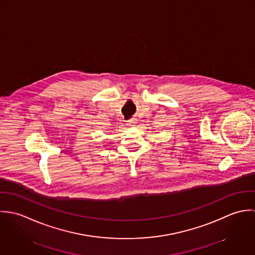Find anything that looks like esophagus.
<instances>
[{
  "mask_svg": "<svg viewBox=\"0 0 255 255\" xmlns=\"http://www.w3.org/2000/svg\"><path fill=\"white\" fill-rule=\"evenodd\" d=\"M133 120H129V121H128V125H129V126H132L133 125Z\"/></svg>",
  "mask_w": 255,
  "mask_h": 255,
  "instance_id": "obj_1",
  "label": "esophagus"
}]
</instances>
